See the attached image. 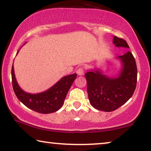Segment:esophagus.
Listing matches in <instances>:
<instances>
[{"instance_id": "1", "label": "esophagus", "mask_w": 151, "mask_h": 151, "mask_svg": "<svg viewBox=\"0 0 151 151\" xmlns=\"http://www.w3.org/2000/svg\"><path fill=\"white\" fill-rule=\"evenodd\" d=\"M76 73H77L79 76H83V73H84V70H83V69L82 68H80L78 69L77 71H76Z\"/></svg>"}]
</instances>
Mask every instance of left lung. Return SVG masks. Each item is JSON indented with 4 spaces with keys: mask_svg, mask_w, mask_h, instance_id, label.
Wrapping results in <instances>:
<instances>
[{
    "mask_svg": "<svg viewBox=\"0 0 151 151\" xmlns=\"http://www.w3.org/2000/svg\"><path fill=\"white\" fill-rule=\"evenodd\" d=\"M116 47L129 48L124 39L113 37ZM121 65L115 76L105 74L95 68L85 74L90 103L96 109L111 112L125 104L133 95L137 82V67L130 51L115 57Z\"/></svg>",
    "mask_w": 151,
    "mask_h": 151,
    "instance_id": "8db88e82",
    "label": "left lung"
}]
</instances>
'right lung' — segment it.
I'll use <instances>...</instances> for the list:
<instances>
[{
  "label": "right lung",
  "mask_w": 151,
  "mask_h": 151,
  "mask_svg": "<svg viewBox=\"0 0 151 151\" xmlns=\"http://www.w3.org/2000/svg\"><path fill=\"white\" fill-rule=\"evenodd\" d=\"M19 51V50L17 51V55ZM11 76L13 90L17 99L30 109L42 114H48L56 112L61 108L67 94L76 80L77 74L73 73L64 76L50 88L37 94L25 92L19 86L15 78L13 63L11 69Z\"/></svg>",
  "instance_id": "add662e5"
}]
</instances>
